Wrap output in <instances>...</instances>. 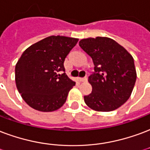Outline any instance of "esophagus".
Returning <instances> with one entry per match:
<instances>
[{
    "mask_svg": "<svg viewBox=\"0 0 150 150\" xmlns=\"http://www.w3.org/2000/svg\"><path fill=\"white\" fill-rule=\"evenodd\" d=\"M79 82H86L87 80V77H85V78H80L79 79Z\"/></svg>",
    "mask_w": 150,
    "mask_h": 150,
    "instance_id": "34e87169",
    "label": "esophagus"
}]
</instances>
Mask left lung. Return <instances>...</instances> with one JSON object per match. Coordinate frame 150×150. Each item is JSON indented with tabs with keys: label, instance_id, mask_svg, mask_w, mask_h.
<instances>
[{
	"label": "left lung",
	"instance_id": "left-lung-1",
	"mask_svg": "<svg viewBox=\"0 0 150 150\" xmlns=\"http://www.w3.org/2000/svg\"><path fill=\"white\" fill-rule=\"evenodd\" d=\"M79 44L95 66L88 78L92 91L84 96L85 103L95 111L119 108L130 97L137 79L131 54L109 37L83 39Z\"/></svg>",
	"mask_w": 150,
	"mask_h": 150
}]
</instances>
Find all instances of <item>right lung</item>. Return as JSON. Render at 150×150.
I'll list each match as a JSON object with an SVG mask.
<instances>
[{"label":"right lung","instance_id":"right-lung-1","mask_svg":"<svg viewBox=\"0 0 150 150\" xmlns=\"http://www.w3.org/2000/svg\"><path fill=\"white\" fill-rule=\"evenodd\" d=\"M79 39L51 35L24 51L15 67L19 93L28 105L42 112L60 108L75 85L65 73L64 63Z\"/></svg>","mask_w":150,"mask_h":150}]
</instances>
